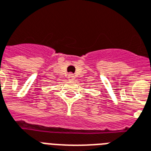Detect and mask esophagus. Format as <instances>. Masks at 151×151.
I'll list each match as a JSON object with an SVG mask.
<instances>
[{
    "instance_id": "34e87169",
    "label": "esophagus",
    "mask_w": 151,
    "mask_h": 151,
    "mask_svg": "<svg viewBox=\"0 0 151 151\" xmlns=\"http://www.w3.org/2000/svg\"><path fill=\"white\" fill-rule=\"evenodd\" d=\"M68 78L69 79H75V76L72 73H69V74L68 75Z\"/></svg>"
}]
</instances>
